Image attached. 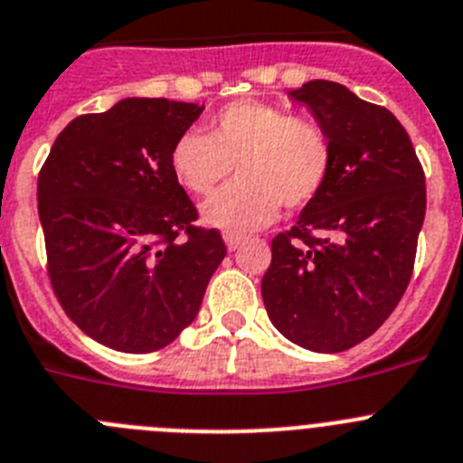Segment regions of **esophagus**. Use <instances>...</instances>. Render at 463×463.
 <instances>
[{
    "instance_id": "esophagus-1",
    "label": "esophagus",
    "mask_w": 463,
    "mask_h": 463,
    "mask_svg": "<svg viewBox=\"0 0 463 463\" xmlns=\"http://www.w3.org/2000/svg\"><path fill=\"white\" fill-rule=\"evenodd\" d=\"M223 241H226L228 251H237V249H240V246L246 241V237L235 235V232H226V235H223Z\"/></svg>"
}]
</instances>
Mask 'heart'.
I'll return each mask as SVG.
<instances>
[{
    "label": "heart",
    "instance_id": "1",
    "mask_svg": "<svg viewBox=\"0 0 463 463\" xmlns=\"http://www.w3.org/2000/svg\"><path fill=\"white\" fill-rule=\"evenodd\" d=\"M210 132L187 129L171 148V168L187 192L210 194L235 164L237 180L201 207L207 226L249 232L265 226L280 205L313 201L331 175L334 150L322 125L258 100L223 107Z\"/></svg>",
    "mask_w": 463,
    "mask_h": 463
}]
</instances>
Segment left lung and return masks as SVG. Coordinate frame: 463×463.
Returning a JSON list of instances; mask_svg holds the SVG:
<instances>
[{
  "instance_id": "obj_1",
  "label": "left lung",
  "mask_w": 463,
  "mask_h": 463,
  "mask_svg": "<svg viewBox=\"0 0 463 463\" xmlns=\"http://www.w3.org/2000/svg\"><path fill=\"white\" fill-rule=\"evenodd\" d=\"M329 134L322 192L271 241L262 301L299 347L345 352L386 322L407 290L425 222V173L386 107L326 80L288 90Z\"/></svg>"
}]
</instances>
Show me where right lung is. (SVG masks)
<instances>
[{"label":"right lung","instance_id":"add662e5","mask_svg":"<svg viewBox=\"0 0 463 463\" xmlns=\"http://www.w3.org/2000/svg\"><path fill=\"white\" fill-rule=\"evenodd\" d=\"M205 105L125 98L66 125L38 175L47 271L89 338L148 354L178 338L226 256L171 168ZM184 237H179V232Z\"/></svg>","mask_w":463,"mask_h":463}]
</instances>
